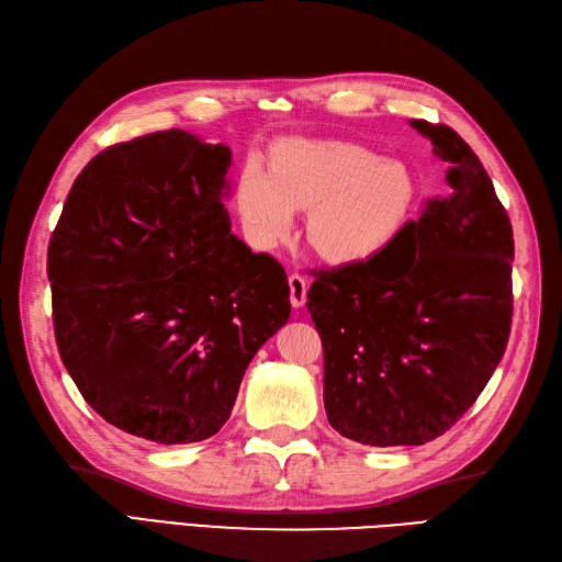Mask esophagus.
<instances>
[{"instance_id":"34e87169","label":"esophagus","mask_w":562,"mask_h":562,"mask_svg":"<svg viewBox=\"0 0 562 562\" xmlns=\"http://www.w3.org/2000/svg\"><path fill=\"white\" fill-rule=\"evenodd\" d=\"M290 301L294 308H301L306 304V292H308V284L304 280V276H299V272H292L290 276Z\"/></svg>"}]
</instances>
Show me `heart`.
<instances>
[{
  "mask_svg": "<svg viewBox=\"0 0 562 562\" xmlns=\"http://www.w3.org/2000/svg\"><path fill=\"white\" fill-rule=\"evenodd\" d=\"M413 199L415 180L404 164L351 142L294 139L272 154L270 176L247 166L235 204L261 249L278 247L292 235L294 213L308 211V247L327 263L351 266L396 237Z\"/></svg>",
  "mask_w": 562,
  "mask_h": 562,
  "instance_id": "b5f03b06",
  "label": "heart"
}]
</instances>
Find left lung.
<instances>
[{
	"mask_svg": "<svg viewBox=\"0 0 562 562\" xmlns=\"http://www.w3.org/2000/svg\"><path fill=\"white\" fill-rule=\"evenodd\" d=\"M446 164L429 199L363 263L313 270L308 313L323 339V401L341 437L420 446L477 401L506 351L513 227L492 178L449 125L411 121Z\"/></svg>",
	"mask_w": 562,
	"mask_h": 562,
	"instance_id": "left-lung-1",
	"label": "left lung"
}]
</instances>
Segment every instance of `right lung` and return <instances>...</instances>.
<instances>
[{
	"label": "right lung",
	"instance_id": "1",
	"mask_svg": "<svg viewBox=\"0 0 562 562\" xmlns=\"http://www.w3.org/2000/svg\"><path fill=\"white\" fill-rule=\"evenodd\" d=\"M233 151L184 131L82 168L49 239L54 335L82 398L156 443L213 437L244 370L290 321V284L229 233Z\"/></svg>",
	"mask_w": 562,
	"mask_h": 562
}]
</instances>
